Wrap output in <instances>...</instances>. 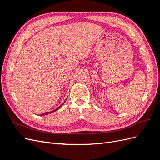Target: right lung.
Returning <instances> with one entry per match:
<instances>
[{
	"instance_id": "right-lung-1",
	"label": "right lung",
	"mask_w": 160,
	"mask_h": 160,
	"mask_svg": "<svg viewBox=\"0 0 160 160\" xmlns=\"http://www.w3.org/2000/svg\"><path fill=\"white\" fill-rule=\"evenodd\" d=\"M66 101V100H65ZM62 105H63V103H62V105H61L60 106H59V108H57L56 109H55V110H53V111H50V112H45V113H42L41 115H47V114H49V113H52V112H54V111H57V109H59L61 107V106Z\"/></svg>"
}]
</instances>
